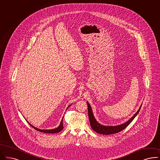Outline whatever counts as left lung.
I'll return each mask as SVG.
<instances>
[{"mask_svg": "<svg viewBox=\"0 0 160 160\" xmlns=\"http://www.w3.org/2000/svg\"><path fill=\"white\" fill-rule=\"evenodd\" d=\"M87 106H88V110L89 120L91 128L94 130L95 132L102 135H111V134L118 133L119 132L123 130L132 122V120L135 118L136 115L138 114V112H139L141 109V107H140L138 111L134 114V116L132 118H130V120H129L128 122H126L123 124L115 126H102L97 122V120L94 117L91 107L88 102H87Z\"/></svg>", "mask_w": 160, "mask_h": 160, "instance_id": "8db88e82", "label": "left lung"}]
</instances>
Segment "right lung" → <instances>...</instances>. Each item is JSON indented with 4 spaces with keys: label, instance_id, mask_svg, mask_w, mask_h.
Returning <instances> with one entry per match:
<instances>
[{
    "label": "right lung",
    "instance_id": "right-lung-1",
    "mask_svg": "<svg viewBox=\"0 0 160 160\" xmlns=\"http://www.w3.org/2000/svg\"><path fill=\"white\" fill-rule=\"evenodd\" d=\"M30 126H31L33 128H34V129H36V130H38L39 132H43V133H58L60 131L63 130V118L60 122V124L59 126L56 129H51V130H42V129H37L35 127H34L33 126H32L31 124L29 123Z\"/></svg>",
    "mask_w": 160,
    "mask_h": 160
}]
</instances>
